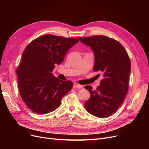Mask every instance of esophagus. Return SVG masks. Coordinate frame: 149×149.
Instances as JSON below:
<instances>
[{
    "instance_id": "esophagus-1",
    "label": "esophagus",
    "mask_w": 149,
    "mask_h": 149,
    "mask_svg": "<svg viewBox=\"0 0 149 149\" xmlns=\"http://www.w3.org/2000/svg\"><path fill=\"white\" fill-rule=\"evenodd\" d=\"M73 88H78V89H81V88H83V86L82 85L79 84L77 83H74V84H73Z\"/></svg>"
}]
</instances>
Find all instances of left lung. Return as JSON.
I'll use <instances>...</instances> for the list:
<instances>
[{"label":"left lung","instance_id":"8db88e82","mask_svg":"<svg viewBox=\"0 0 149 149\" xmlns=\"http://www.w3.org/2000/svg\"><path fill=\"white\" fill-rule=\"evenodd\" d=\"M78 38L94 53L93 70L103 73V79L96 89L93 90L90 86L84 87L90 93L84 107L94 116L107 118L119 109L127 94L131 68L129 57L119 42L106 36Z\"/></svg>","mask_w":149,"mask_h":149}]
</instances>
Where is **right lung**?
I'll use <instances>...</instances> for the list:
<instances>
[{
	"label": "right lung",
	"mask_w": 149,
	"mask_h": 149,
	"mask_svg": "<svg viewBox=\"0 0 149 149\" xmlns=\"http://www.w3.org/2000/svg\"><path fill=\"white\" fill-rule=\"evenodd\" d=\"M78 42L76 38L47 34L33 40L24 49L16 73L21 97L33 112L43 114L55 111L73 88L71 81H61L52 72Z\"/></svg>",
	"instance_id": "1"
}]
</instances>
